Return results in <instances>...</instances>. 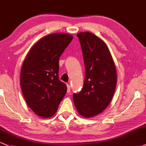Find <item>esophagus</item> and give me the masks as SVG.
I'll list each match as a JSON object with an SVG mask.
<instances>
[{
  "instance_id": "1",
  "label": "esophagus",
  "mask_w": 146,
  "mask_h": 146,
  "mask_svg": "<svg viewBox=\"0 0 146 146\" xmlns=\"http://www.w3.org/2000/svg\"><path fill=\"white\" fill-rule=\"evenodd\" d=\"M67 92H70V90H71V86H70V84H67Z\"/></svg>"
}]
</instances>
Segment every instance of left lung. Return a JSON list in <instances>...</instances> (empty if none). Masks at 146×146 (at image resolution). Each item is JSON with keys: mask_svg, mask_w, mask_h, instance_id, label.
I'll return each mask as SVG.
<instances>
[{"mask_svg": "<svg viewBox=\"0 0 146 146\" xmlns=\"http://www.w3.org/2000/svg\"><path fill=\"white\" fill-rule=\"evenodd\" d=\"M76 35L86 73L82 89L73 94V100L80 115L88 118L102 112L111 102L116 87V69L109 48L101 39L89 32Z\"/></svg>", "mask_w": 146, "mask_h": 146, "instance_id": "1", "label": "left lung"}]
</instances>
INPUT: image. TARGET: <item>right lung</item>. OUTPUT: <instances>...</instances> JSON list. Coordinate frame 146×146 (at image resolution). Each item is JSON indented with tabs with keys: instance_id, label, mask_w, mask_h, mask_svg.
<instances>
[{
	"instance_id": "1",
	"label": "right lung",
	"mask_w": 146,
	"mask_h": 146,
	"mask_svg": "<svg viewBox=\"0 0 146 146\" xmlns=\"http://www.w3.org/2000/svg\"><path fill=\"white\" fill-rule=\"evenodd\" d=\"M73 39L66 33L50 34L33 45L21 67L20 85L26 104L39 116H53L67 92L59 80V58Z\"/></svg>"
}]
</instances>
